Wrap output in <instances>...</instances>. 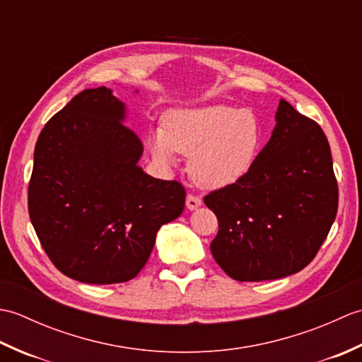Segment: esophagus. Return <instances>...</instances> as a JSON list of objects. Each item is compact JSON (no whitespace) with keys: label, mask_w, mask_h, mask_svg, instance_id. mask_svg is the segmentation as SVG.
<instances>
[{"label":"esophagus","mask_w":362,"mask_h":362,"mask_svg":"<svg viewBox=\"0 0 362 362\" xmlns=\"http://www.w3.org/2000/svg\"><path fill=\"white\" fill-rule=\"evenodd\" d=\"M201 205H202L201 197L193 196V194H188V196H187V209H188L189 211L197 210Z\"/></svg>","instance_id":"esophagus-1"}]
</instances>
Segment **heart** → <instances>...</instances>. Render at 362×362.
<instances>
[{
    "label": "heart",
    "instance_id": "obj_1",
    "mask_svg": "<svg viewBox=\"0 0 362 362\" xmlns=\"http://www.w3.org/2000/svg\"><path fill=\"white\" fill-rule=\"evenodd\" d=\"M263 143L257 115L226 104L169 110L163 129L149 136L153 157L166 166L175 165L177 153L189 156L191 179L205 189L243 180L257 163Z\"/></svg>",
    "mask_w": 362,
    "mask_h": 362
}]
</instances>
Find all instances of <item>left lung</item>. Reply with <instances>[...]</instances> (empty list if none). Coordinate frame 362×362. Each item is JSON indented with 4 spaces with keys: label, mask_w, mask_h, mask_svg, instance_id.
Wrapping results in <instances>:
<instances>
[{
    "label": "left lung",
    "mask_w": 362,
    "mask_h": 362,
    "mask_svg": "<svg viewBox=\"0 0 362 362\" xmlns=\"http://www.w3.org/2000/svg\"><path fill=\"white\" fill-rule=\"evenodd\" d=\"M219 221L211 253L238 281L276 280L311 263L337 211L325 134L280 99L275 127L243 180L204 199Z\"/></svg>",
    "instance_id": "obj_1"
}]
</instances>
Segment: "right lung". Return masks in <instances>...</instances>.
I'll return each mask as SVG.
<instances>
[{
  "mask_svg": "<svg viewBox=\"0 0 362 362\" xmlns=\"http://www.w3.org/2000/svg\"><path fill=\"white\" fill-rule=\"evenodd\" d=\"M126 119L113 90L87 88L46 122L35 144L29 218L54 266L81 283L132 280L160 227L185 206L180 183L138 165L143 146Z\"/></svg>",
  "mask_w": 362,
  "mask_h": 362,
  "instance_id": "add662e5",
  "label": "right lung"
}]
</instances>
